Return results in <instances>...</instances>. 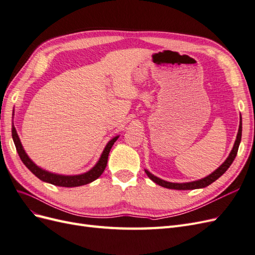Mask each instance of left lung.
Segmentation results:
<instances>
[{"instance_id":"obj_1","label":"left lung","mask_w":255,"mask_h":255,"mask_svg":"<svg viewBox=\"0 0 255 255\" xmlns=\"http://www.w3.org/2000/svg\"><path fill=\"white\" fill-rule=\"evenodd\" d=\"M242 129H243V125H242V116H241V121H239V128H238V133H237V136H236V140H235V143L233 145L232 151H231V153H230V155L228 156V158L226 159L225 163H223L219 168L216 169V170L213 173L205 176L204 179L194 181V182H188V183H171V182H167V181L159 179V177L153 175L148 170H144V171H145L146 175H148L154 183H156V184L159 185V186H163L165 188L177 189V190H188V189L204 188V187L208 186L210 184H212L213 182H215L217 179H219V177L228 170L229 167L232 165L233 160L236 157L239 143H241V140H242Z\"/></svg>"}]
</instances>
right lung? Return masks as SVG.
<instances>
[{
	"mask_svg": "<svg viewBox=\"0 0 255 255\" xmlns=\"http://www.w3.org/2000/svg\"><path fill=\"white\" fill-rule=\"evenodd\" d=\"M11 134H12V139H13L14 145H16V149H17L19 156H20L21 160L23 161V164H24L28 168V170L30 172H33L38 177V179H40L41 181L53 184V185H56V186H61V187L82 186V185H86V184H89L91 182H94L95 180H97L98 177L101 175L103 173V171L105 170L110 151L112 149L113 144L119 138V136H116L113 138L112 140L109 141V143L106 144L102 155H101V157H100L96 166L92 169H90V170L87 171L86 173L78 174V175H61V174L51 173L49 171L43 170V169L38 167L34 163V161L27 156V154L25 153L24 149H23V146L21 144L19 136L17 134V130L13 127V123H12Z\"/></svg>",
	"mask_w": 255,
	"mask_h": 255,
	"instance_id": "1",
	"label": "right lung"
}]
</instances>
